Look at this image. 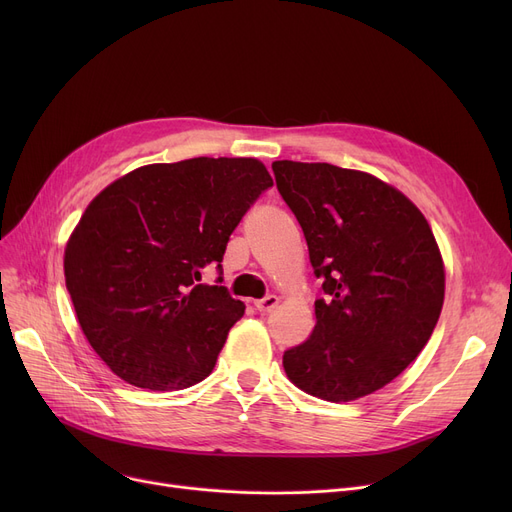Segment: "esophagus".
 Here are the masks:
<instances>
[{
  "label": "esophagus",
  "mask_w": 512,
  "mask_h": 512,
  "mask_svg": "<svg viewBox=\"0 0 512 512\" xmlns=\"http://www.w3.org/2000/svg\"><path fill=\"white\" fill-rule=\"evenodd\" d=\"M278 303H280V299L276 297V294H270V297L257 301L255 307H257L259 313H270V311H274L278 307Z\"/></svg>",
  "instance_id": "34e87169"
}]
</instances>
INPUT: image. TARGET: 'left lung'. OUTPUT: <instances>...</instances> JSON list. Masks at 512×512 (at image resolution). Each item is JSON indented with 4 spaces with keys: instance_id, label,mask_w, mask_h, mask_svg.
Listing matches in <instances>:
<instances>
[{
    "instance_id": "obj_1",
    "label": "left lung",
    "mask_w": 512,
    "mask_h": 512,
    "mask_svg": "<svg viewBox=\"0 0 512 512\" xmlns=\"http://www.w3.org/2000/svg\"><path fill=\"white\" fill-rule=\"evenodd\" d=\"M272 168L326 294L284 371L321 400L363 398L405 371L438 324L446 274L436 236L409 197L367 172L290 159Z\"/></svg>"
}]
</instances>
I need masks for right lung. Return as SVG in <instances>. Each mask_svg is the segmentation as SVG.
<instances>
[{
  "instance_id": "1",
  "label": "right lung",
  "mask_w": 512,
  "mask_h": 512,
  "mask_svg": "<svg viewBox=\"0 0 512 512\" xmlns=\"http://www.w3.org/2000/svg\"><path fill=\"white\" fill-rule=\"evenodd\" d=\"M272 184L255 157H193L132 170L89 203L66 242V288L120 380L168 392L213 371L245 303L201 272L222 267L232 230Z\"/></svg>"
}]
</instances>
